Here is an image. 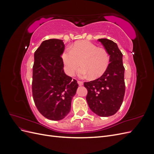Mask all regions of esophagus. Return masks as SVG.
Instances as JSON below:
<instances>
[{
  "label": "esophagus",
  "mask_w": 154,
  "mask_h": 154,
  "mask_svg": "<svg viewBox=\"0 0 154 154\" xmlns=\"http://www.w3.org/2000/svg\"><path fill=\"white\" fill-rule=\"evenodd\" d=\"M78 83L80 86H82L83 85V82H81V81H78Z\"/></svg>",
  "instance_id": "esophagus-1"
}]
</instances>
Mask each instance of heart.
Returning a JSON list of instances; mask_svg holds the SVG:
<instances>
[{
    "label": "heart",
    "instance_id": "1",
    "mask_svg": "<svg viewBox=\"0 0 154 154\" xmlns=\"http://www.w3.org/2000/svg\"><path fill=\"white\" fill-rule=\"evenodd\" d=\"M62 57L66 72L71 76L82 66L79 71L81 77L100 78L106 72L110 64L108 52L88 41L77 42L72 49L65 50Z\"/></svg>",
    "mask_w": 154,
    "mask_h": 154
}]
</instances>
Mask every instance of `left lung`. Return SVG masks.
<instances>
[{
	"label": "left lung",
	"mask_w": 154,
	"mask_h": 154,
	"mask_svg": "<svg viewBox=\"0 0 154 154\" xmlns=\"http://www.w3.org/2000/svg\"><path fill=\"white\" fill-rule=\"evenodd\" d=\"M110 56V64L100 78L85 82L86 100L91 110L97 116L108 117L117 112L122 105L125 92V67L123 54L118 45L106 38L98 39Z\"/></svg>",
	"instance_id": "left-lung-1"
}]
</instances>
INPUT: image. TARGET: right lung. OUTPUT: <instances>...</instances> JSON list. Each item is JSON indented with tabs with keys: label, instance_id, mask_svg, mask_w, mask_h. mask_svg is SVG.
<instances>
[{
	"label": "right lung",
	"instance_id": "obj_1",
	"mask_svg": "<svg viewBox=\"0 0 154 154\" xmlns=\"http://www.w3.org/2000/svg\"><path fill=\"white\" fill-rule=\"evenodd\" d=\"M62 40L42 42L34 54L32 92L40 113L51 120L63 119L71 110L78 84L63 71Z\"/></svg>",
	"mask_w": 154,
	"mask_h": 154
}]
</instances>
